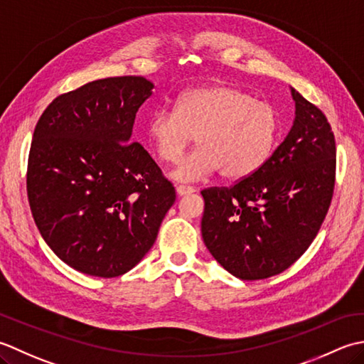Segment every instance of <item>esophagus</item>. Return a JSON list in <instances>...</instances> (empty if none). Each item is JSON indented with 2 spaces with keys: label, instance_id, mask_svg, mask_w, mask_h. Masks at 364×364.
<instances>
[{
  "label": "esophagus",
  "instance_id": "esophagus-1",
  "mask_svg": "<svg viewBox=\"0 0 364 364\" xmlns=\"http://www.w3.org/2000/svg\"><path fill=\"white\" fill-rule=\"evenodd\" d=\"M176 191L179 196H187V195H191V193H195V188L187 187V185H177Z\"/></svg>",
  "mask_w": 364,
  "mask_h": 364
}]
</instances>
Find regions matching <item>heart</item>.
Here are the masks:
<instances>
[{
	"label": "heart",
	"mask_w": 364,
	"mask_h": 364,
	"mask_svg": "<svg viewBox=\"0 0 364 364\" xmlns=\"http://www.w3.org/2000/svg\"><path fill=\"white\" fill-rule=\"evenodd\" d=\"M275 108L229 85L185 91L174 111L159 109L146 124V136L166 165L181 160L195 138L198 147L171 173L177 182H196L220 169L228 181L253 176L269 160L278 138Z\"/></svg>",
	"instance_id": "obj_1"
}]
</instances>
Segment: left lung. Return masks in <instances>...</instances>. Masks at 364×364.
<instances>
[{"instance_id":"8db88e82","label":"left lung","mask_w":364,"mask_h":364,"mask_svg":"<svg viewBox=\"0 0 364 364\" xmlns=\"http://www.w3.org/2000/svg\"><path fill=\"white\" fill-rule=\"evenodd\" d=\"M291 92L294 125L264 166L229 188L201 191L205 247L240 279L289 269L316 239L335 190L336 144L327 117Z\"/></svg>"}]
</instances>
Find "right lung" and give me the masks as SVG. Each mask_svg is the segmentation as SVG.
Segmentation results:
<instances>
[{"instance_id":"1","label":"right lung","mask_w":364,"mask_h":364,"mask_svg":"<svg viewBox=\"0 0 364 364\" xmlns=\"http://www.w3.org/2000/svg\"><path fill=\"white\" fill-rule=\"evenodd\" d=\"M144 77L95 80L50 103L36 124L26 190L39 232L63 262L116 278L152 248L176 201L173 183L139 143Z\"/></svg>"}]
</instances>
